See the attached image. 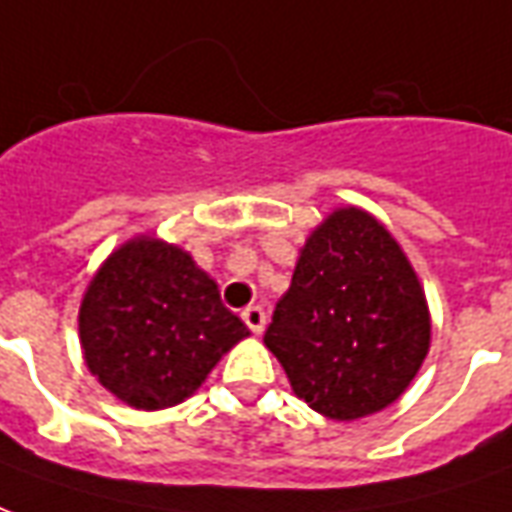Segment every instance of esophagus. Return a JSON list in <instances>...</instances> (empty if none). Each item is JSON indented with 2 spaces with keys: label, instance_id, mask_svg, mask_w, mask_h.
Instances as JSON below:
<instances>
[{
  "label": "esophagus",
  "instance_id": "34e87169",
  "mask_svg": "<svg viewBox=\"0 0 512 512\" xmlns=\"http://www.w3.org/2000/svg\"><path fill=\"white\" fill-rule=\"evenodd\" d=\"M242 322L248 324L251 333L259 335L261 330H264V324H267V313H264V308H259V305H248V308L242 311Z\"/></svg>",
  "mask_w": 512,
  "mask_h": 512
}]
</instances>
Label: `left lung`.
<instances>
[{
  "label": "left lung",
  "mask_w": 512,
  "mask_h": 512,
  "mask_svg": "<svg viewBox=\"0 0 512 512\" xmlns=\"http://www.w3.org/2000/svg\"><path fill=\"white\" fill-rule=\"evenodd\" d=\"M428 341L423 289L404 251L354 207L308 237L264 333L294 393L333 420L393 404L420 371Z\"/></svg>",
  "instance_id": "1"
}]
</instances>
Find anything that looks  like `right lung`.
Returning <instances> with one entry per match:
<instances>
[{"label": "right lung", "mask_w": 512, "mask_h": 512, "mask_svg": "<svg viewBox=\"0 0 512 512\" xmlns=\"http://www.w3.org/2000/svg\"><path fill=\"white\" fill-rule=\"evenodd\" d=\"M98 382L136 409H166L199 387L248 327L188 253L136 240L111 253L78 313Z\"/></svg>", "instance_id": "obj_1"}]
</instances>
